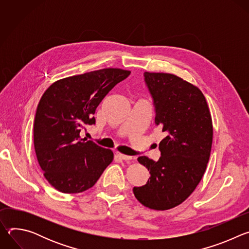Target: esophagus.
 I'll list each match as a JSON object with an SVG mask.
<instances>
[{"label": "esophagus", "mask_w": 249, "mask_h": 249, "mask_svg": "<svg viewBox=\"0 0 249 249\" xmlns=\"http://www.w3.org/2000/svg\"><path fill=\"white\" fill-rule=\"evenodd\" d=\"M115 155H116V157H118L120 160H125V161L132 160V157H131V156H126V155L120 154V153H118V152H116Z\"/></svg>", "instance_id": "34e87169"}]
</instances>
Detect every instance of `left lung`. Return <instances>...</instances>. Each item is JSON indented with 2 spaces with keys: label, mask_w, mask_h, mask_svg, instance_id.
Wrapping results in <instances>:
<instances>
[{
  "label": "left lung",
  "mask_w": 249,
  "mask_h": 249,
  "mask_svg": "<svg viewBox=\"0 0 249 249\" xmlns=\"http://www.w3.org/2000/svg\"><path fill=\"white\" fill-rule=\"evenodd\" d=\"M144 81L153 98L155 124L166 136L159 145L158 161L138 158L151 177L133 192L141 204L163 211L185 201L202 179L212 148V118L205 96L193 85L164 73L145 72Z\"/></svg>",
  "instance_id": "1"
}]
</instances>
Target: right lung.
<instances>
[{
	"instance_id": "obj_1",
	"label": "right lung",
	"mask_w": 249,
	"mask_h": 249,
	"mask_svg": "<svg viewBox=\"0 0 249 249\" xmlns=\"http://www.w3.org/2000/svg\"><path fill=\"white\" fill-rule=\"evenodd\" d=\"M131 74L102 69L52 84L43 93L34 118V149L47 181L62 193L92 187L113 160L111 150L81 139L84 124H95L93 114L102 99Z\"/></svg>"
}]
</instances>
